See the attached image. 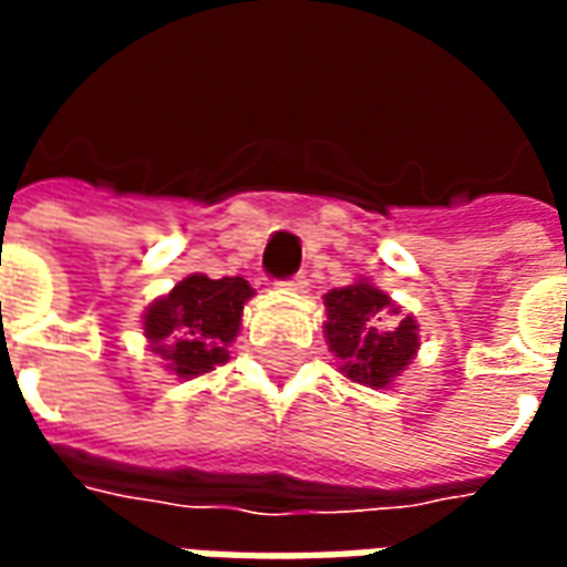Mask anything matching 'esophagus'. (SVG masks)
Instances as JSON below:
<instances>
[{
	"label": "esophagus",
	"mask_w": 567,
	"mask_h": 567,
	"mask_svg": "<svg viewBox=\"0 0 567 567\" xmlns=\"http://www.w3.org/2000/svg\"><path fill=\"white\" fill-rule=\"evenodd\" d=\"M282 288H288V291H307L309 279L303 276V272H297V276H288V279H282Z\"/></svg>",
	"instance_id": "esophagus-1"
}]
</instances>
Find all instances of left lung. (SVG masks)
Wrapping results in <instances>:
<instances>
[{
    "label": "left lung",
    "instance_id": "left-lung-1",
    "mask_svg": "<svg viewBox=\"0 0 567 567\" xmlns=\"http://www.w3.org/2000/svg\"><path fill=\"white\" fill-rule=\"evenodd\" d=\"M324 337L333 355L340 358V370L352 382L385 389L416 355V319L404 316L394 328H382V319L401 316V307H394L392 297L364 279L333 288L331 295H324Z\"/></svg>",
    "mask_w": 567,
    "mask_h": 567
}]
</instances>
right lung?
Instances as JSON below:
<instances>
[{
  "instance_id": "add662e5",
  "label": "right lung",
  "mask_w": 567,
  "mask_h": 567,
  "mask_svg": "<svg viewBox=\"0 0 567 567\" xmlns=\"http://www.w3.org/2000/svg\"><path fill=\"white\" fill-rule=\"evenodd\" d=\"M255 288L243 276L209 279L194 272L145 309V337L151 352L163 358L175 377H199L227 361L243 307Z\"/></svg>"
}]
</instances>
